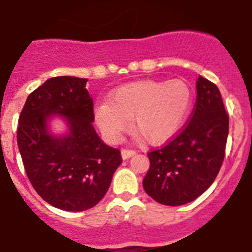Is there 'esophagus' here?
Returning a JSON list of instances; mask_svg holds the SVG:
<instances>
[{
	"label": "esophagus",
	"instance_id": "34e87169",
	"mask_svg": "<svg viewBox=\"0 0 252 252\" xmlns=\"http://www.w3.org/2000/svg\"><path fill=\"white\" fill-rule=\"evenodd\" d=\"M135 154H136V151L128 150V149H122V151H121V155H122V158H123V160H126V158H131V156H134Z\"/></svg>",
	"mask_w": 252,
	"mask_h": 252
}]
</instances>
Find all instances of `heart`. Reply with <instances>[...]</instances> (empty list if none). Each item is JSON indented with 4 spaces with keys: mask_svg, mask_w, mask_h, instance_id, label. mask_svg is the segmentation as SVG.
<instances>
[{
    "mask_svg": "<svg viewBox=\"0 0 252 252\" xmlns=\"http://www.w3.org/2000/svg\"><path fill=\"white\" fill-rule=\"evenodd\" d=\"M193 102L191 87L181 80L143 81L123 85L97 104L94 121L108 140L118 141L130 128L149 144L170 140L182 128Z\"/></svg>",
    "mask_w": 252,
    "mask_h": 252,
    "instance_id": "b5f03b06",
    "label": "heart"
}]
</instances>
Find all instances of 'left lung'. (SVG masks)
<instances>
[{
	"label": "left lung",
	"instance_id": "left-lung-1",
	"mask_svg": "<svg viewBox=\"0 0 252 252\" xmlns=\"http://www.w3.org/2000/svg\"><path fill=\"white\" fill-rule=\"evenodd\" d=\"M191 121L167 145L148 154L144 191L158 203L182 206L198 198L216 180L225 155L229 117L213 82L199 76Z\"/></svg>",
	"mask_w": 252,
	"mask_h": 252
}]
</instances>
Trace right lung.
Instances as JSON below:
<instances>
[{
    "label": "right lung",
    "instance_id": "1",
    "mask_svg": "<svg viewBox=\"0 0 252 252\" xmlns=\"http://www.w3.org/2000/svg\"><path fill=\"white\" fill-rule=\"evenodd\" d=\"M87 79L59 76L32 92L19 116L17 143L36 193L53 207L82 212L96 206L122 163L121 151L94 130V102ZM59 118L67 130L54 133Z\"/></svg>",
    "mask_w": 252,
    "mask_h": 252
}]
</instances>
